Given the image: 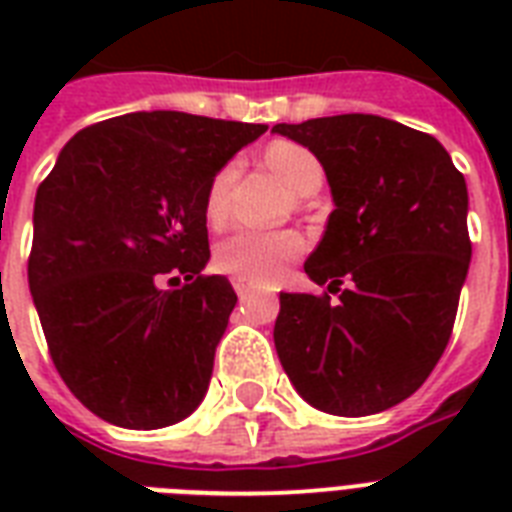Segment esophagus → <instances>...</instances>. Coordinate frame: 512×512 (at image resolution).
<instances>
[{
	"mask_svg": "<svg viewBox=\"0 0 512 512\" xmlns=\"http://www.w3.org/2000/svg\"><path fill=\"white\" fill-rule=\"evenodd\" d=\"M233 289H236V295L241 297V300H244V297L247 295H252V292H255V284H252V281H247V279H233Z\"/></svg>",
	"mask_w": 512,
	"mask_h": 512,
	"instance_id": "esophagus-1",
	"label": "esophagus"
}]
</instances>
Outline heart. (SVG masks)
Masks as SVG:
<instances>
[{"label":"heart","mask_w":512,"mask_h":512,"mask_svg":"<svg viewBox=\"0 0 512 512\" xmlns=\"http://www.w3.org/2000/svg\"><path fill=\"white\" fill-rule=\"evenodd\" d=\"M265 167L287 185L297 196L319 191L324 180V167L308 148L276 140L265 148ZM236 177V164H225L223 170L209 180L207 196H204V217L212 228H223L231 215V185ZM305 241L295 231H252L241 228L220 241L215 252V265L223 273H231L236 279H247L252 284H268L281 279L287 273L289 263L300 257Z\"/></svg>","instance_id":"obj_1"}]
</instances>
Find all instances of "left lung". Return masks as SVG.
<instances>
[{"label":"left lung","instance_id":"left-lung-1","mask_svg":"<svg viewBox=\"0 0 512 512\" xmlns=\"http://www.w3.org/2000/svg\"><path fill=\"white\" fill-rule=\"evenodd\" d=\"M327 172L335 209L305 273L329 295L281 292L276 353L311 406L385 412L428 380L470 268L468 185L433 135L372 114L276 124Z\"/></svg>","mask_w":512,"mask_h":512}]
</instances>
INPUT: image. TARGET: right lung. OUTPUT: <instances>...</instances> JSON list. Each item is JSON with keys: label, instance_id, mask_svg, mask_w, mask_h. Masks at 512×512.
<instances>
[{"label": "right lung", "instance_id": "1", "mask_svg": "<svg viewBox=\"0 0 512 512\" xmlns=\"http://www.w3.org/2000/svg\"><path fill=\"white\" fill-rule=\"evenodd\" d=\"M265 130L124 114L76 132L39 185L28 287L55 369L100 420L167 428L201 404L236 305L231 281L201 273L204 196ZM164 275L186 284L162 288Z\"/></svg>", "mask_w": 512, "mask_h": 512}]
</instances>
